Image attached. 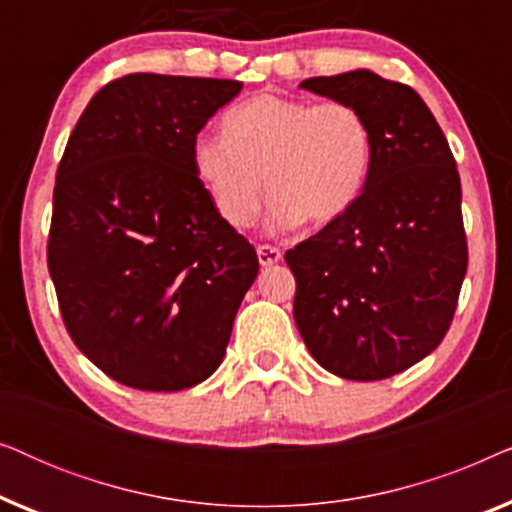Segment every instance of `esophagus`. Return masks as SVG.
<instances>
[{"label":"esophagus","instance_id":"1","mask_svg":"<svg viewBox=\"0 0 512 512\" xmlns=\"http://www.w3.org/2000/svg\"><path fill=\"white\" fill-rule=\"evenodd\" d=\"M256 254H258V263H261L263 268H270V265L282 261V251L277 247H270V244H261V247L256 249Z\"/></svg>","mask_w":512,"mask_h":512}]
</instances>
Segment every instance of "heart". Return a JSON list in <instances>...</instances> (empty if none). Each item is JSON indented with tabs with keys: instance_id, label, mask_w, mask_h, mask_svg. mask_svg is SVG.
Segmentation results:
<instances>
[{
	"instance_id": "heart-1",
	"label": "heart",
	"mask_w": 512,
	"mask_h": 512,
	"mask_svg": "<svg viewBox=\"0 0 512 512\" xmlns=\"http://www.w3.org/2000/svg\"><path fill=\"white\" fill-rule=\"evenodd\" d=\"M223 134L195 137L191 160L233 228L256 219L263 177L272 195L270 228L338 221L361 198L373 165V132L349 102L256 95L228 111Z\"/></svg>"
}]
</instances>
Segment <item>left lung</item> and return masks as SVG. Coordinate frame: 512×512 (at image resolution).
<instances>
[{"mask_svg": "<svg viewBox=\"0 0 512 512\" xmlns=\"http://www.w3.org/2000/svg\"><path fill=\"white\" fill-rule=\"evenodd\" d=\"M300 88L366 116L373 165L345 216L286 251L293 319L328 373L384 380L429 356L457 310L468 265L457 165L410 86L354 69Z\"/></svg>", "mask_w": 512, "mask_h": 512, "instance_id": "obj_1", "label": "left lung"}]
</instances>
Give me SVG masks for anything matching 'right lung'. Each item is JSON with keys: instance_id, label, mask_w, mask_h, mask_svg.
Masks as SVG:
<instances>
[{"instance_id": "right-lung-1", "label": "right lung", "mask_w": 512, "mask_h": 512, "mask_svg": "<svg viewBox=\"0 0 512 512\" xmlns=\"http://www.w3.org/2000/svg\"><path fill=\"white\" fill-rule=\"evenodd\" d=\"M240 81L130 74L97 90L62 153L48 272L74 345L111 380L179 391L221 366L258 275L191 146Z\"/></svg>"}]
</instances>
